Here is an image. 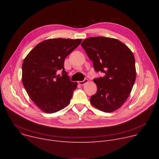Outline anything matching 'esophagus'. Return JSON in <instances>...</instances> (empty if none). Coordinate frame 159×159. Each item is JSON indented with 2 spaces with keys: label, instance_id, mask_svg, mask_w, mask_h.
<instances>
[{
  "label": "esophagus",
  "instance_id": "34e87169",
  "mask_svg": "<svg viewBox=\"0 0 159 159\" xmlns=\"http://www.w3.org/2000/svg\"><path fill=\"white\" fill-rule=\"evenodd\" d=\"M88 82V79H85L84 80H82V81H79L78 83H79V84H80V85H84L85 83H87Z\"/></svg>",
  "mask_w": 159,
  "mask_h": 159
}]
</instances>
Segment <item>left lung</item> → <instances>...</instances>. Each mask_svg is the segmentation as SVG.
Returning <instances> with one entry per match:
<instances>
[{"mask_svg": "<svg viewBox=\"0 0 159 159\" xmlns=\"http://www.w3.org/2000/svg\"><path fill=\"white\" fill-rule=\"evenodd\" d=\"M96 72L97 92L90 101L98 109L112 112L120 108L130 94L136 79L135 60L131 51L120 41L103 36L88 38L81 43Z\"/></svg>", "mask_w": 159, "mask_h": 159, "instance_id": "left-lung-1", "label": "left lung"}]
</instances>
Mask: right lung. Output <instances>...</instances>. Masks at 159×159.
Wrapping results in <instances>:
<instances>
[{
    "label": "right lung",
    "mask_w": 159,
    "mask_h": 159,
    "mask_svg": "<svg viewBox=\"0 0 159 159\" xmlns=\"http://www.w3.org/2000/svg\"><path fill=\"white\" fill-rule=\"evenodd\" d=\"M82 39L44 40L29 53L22 65V84L35 104L47 113L57 112L70 102L77 83L64 69L65 58ZM60 71L61 75H58Z\"/></svg>",
    "instance_id": "add662e5"
}]
</instances>
